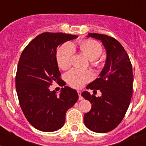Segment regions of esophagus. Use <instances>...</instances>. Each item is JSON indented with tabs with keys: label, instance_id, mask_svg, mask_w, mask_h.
I'll use <instances>...</instances> for the list:
<instances>
[{
	"label": "esophagus",
	"instance_id": "1",
	"mask_svg": "<svg viewBox=\"0 0 146 146\" xmlns=\"http://www.w3.org/2000/svg\"><path fill=\"white\" fill-rule=\"evenodd\" d=\"M78 94H79V100H82V99H83V98L82 97V92H78Z\"/></svg>",
	"mask_w": 146,
	"mask_h": 146
}]
</instances>
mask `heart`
I'll return each mask as SVG.
<instances>
[{"mask_svg":"<svg viewBox=\"0 0 146 146\" xmlns=\"http://www.w3.org/2000/svg\"><path fill=\"white\" fill-rule=\"evenodd\" d=\"M79 46L80 51L88 57L93 67L98 69L103 67L104 64L98 58L103 52V47L100 42L92 40H84L79 42ZM75 52V47L71 42H65L60 46L56 53L58 67L63 70L70 67ZM65 78L72 87L79 88L92 80L93 74L88 70L73 69L66 73Z\"/></svg>","mask_w":146,"mask_h":146,"instance_id":"1","label":"heart"}]
</instances>
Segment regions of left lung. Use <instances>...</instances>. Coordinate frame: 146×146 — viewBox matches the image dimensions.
Returning <instances> with one entry per match:
<instances>
[{"label": "left lung", "instance_id": "left-lung-1", "mask_svg": "<svg viewBox=\"0 0 146 146\" xmlns=\"http://www.w3.org/2000/svg\"><path fill=\"white\" fill-rule=\"evenodd\" d=\"M88 37L101 40L106 50V61L100 77L87 85V89L100 90V97L84 92L82 96L92 104L84 115V123L96 133L115 129L124 118L133 94V69L121 44L112 36L90 33Z\"/></svg>", "mask_w": 146, "mask_h": 146}]
</instances>
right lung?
<instances>
[{
	"label": "right lung",
	"instance_id": "right-lung-1",
	"mask_svg": "<svg viewBox=\"0 0 146 146\" xmlns=\"http://www.w3.org/2000/svg\"><path fill=\"white\" fill-rule=\"evenodd\" d=\"M76 35L45 32L26 46L20 56L15 76V88L20 106L32 126L39 131L52 132L65 123L67 110L79 96L68 86L61 88L59 96L49 88L61 79L56 59V49Z\"/></svg>",
	"mask_w": 146,
	"mask_h": 146
}]
</instances>
